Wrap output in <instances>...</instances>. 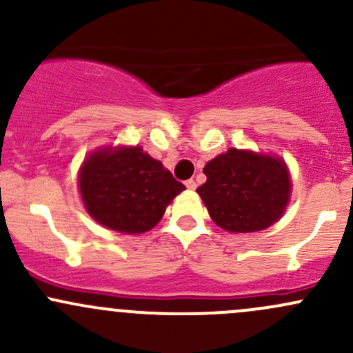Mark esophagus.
I'll list each match as a JSON object with an SVG mask.
<instances>
[{"label":"esophagus","mask_w":353,"mask_h":353,"mask_svg":"<svg viewBox=\"0 0 353 353\" xmlns=\"http://www.w3.org/2000/svg\"><path fill=\"white\" fill-rule=\"evenodd\" d=\"M184 184H186V188H188V190H191V191H194V190H196V183H194L193 179H188L186 183H184Z\"/></svg>","instance_id":"34e87169"}]
</instances>
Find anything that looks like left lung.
<instances>
[{"label": "left lung", "instance_id": "left-lung-1", "mask_svg": "<svg viewBox=\"0 0 353 353\" xmlns=\"http://www.w3.org/2000/svg\"><path fill=\"white\" fill-rule=\"evenodd\" d=\"M206 183L196 193L210 216L227 232L268 229L283 215L290 198V174L282 159L229 148L203 169Z\"/></svg>", "mask_w": 353, "mask_h": 353}]
</instances>
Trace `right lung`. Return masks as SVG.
<instances>
[{"label": "right lung", "instance_id": "obj_1", "mask_svg": "<svg viewBox=\"0 0 353 353\" xmlns=\"http://www.w3.org/2000/svg\"><path fill=\"white\" fill-rule=\"evenodd\" d=\"M78 186L87 212L121 234L154 229L184 184L141 147L99 148L85 159Z\"/></svg>", "mask_w": 353, "mask_h": 353}]
</instances>
